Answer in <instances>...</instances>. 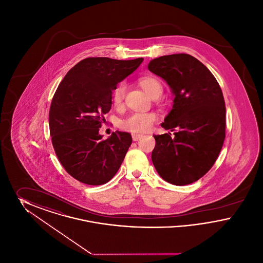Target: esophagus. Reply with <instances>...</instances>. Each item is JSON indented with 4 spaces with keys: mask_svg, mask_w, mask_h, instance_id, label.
Wrapping results in <instances>:
<instances>
[{
    "mask_svg": "<svg viewBox=\"0 0 263 263\" xmlns=\"http://www.w3.org/2000/svg\"><path fill=\"white\" fill-rule=\"evenodd\" d=\"M143 137V135L142 134H132V139H133V141H138L139 139H141V138Z\"/></svg>",
    "mask_w": 263,
    "mask_h": 263,
    "instance_id": "1",
    "label": "esophagus"
}]
</instances>
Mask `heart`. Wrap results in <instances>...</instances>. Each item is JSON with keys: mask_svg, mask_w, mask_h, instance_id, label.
I'll return each instance as SVG.
<instances>
[{"mask_svg": "<svg viewBox=\"0 0 263 263\" xmlns=\"http://www.w3.org/2000/svg\"><path fill=\"white\" fill-rule=\"evenodd\" d=\"M139 84L143 89L152 98H159L163 93V85L155 77L146 76L139 79ZM126 85L124 82L119 83L112 91V102L116 107H120L125 99ZM158 120L157 113L132 112L123 118L120 122V128L133 133H143L151 129L153 124Z\"/></svg>", "mask_w": 263, "mask_h": 263, "instance_id": "heart-1", "label": "heart"}]
</instances>
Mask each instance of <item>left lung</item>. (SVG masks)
I'll list each match as a JSON object with an SVG mask.
<instances>
[{"label": "left lung", "mask_w": 263, "mask_h": 263, "mask_svg": "<svg viewBox=\"0 0 263 263\" xmlns=\"http://www.w3.org/2000/svg\"><path fill=\"white\" fill-rule=\"evenodd\" d=\"M148 69L168 84L173 109L161 125L175 131L154 135L152 162L158 174L175 185H186L206 175L218 159L226 137L222 89L208 68L189 54L152 60Z\"/></svg>", "instance_id": "left-lung-1"}]
</instances>
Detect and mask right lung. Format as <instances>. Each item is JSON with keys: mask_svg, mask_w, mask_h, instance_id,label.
Here are the masks:
<instances>
[{"mask_svg": "<svg viewBox=\"0 0 263 263\" xmlns=\"http://www.w3.org/2000/svg\"><path fill=\"white\" fill-rule=\"evenodd\" d=\"M143 60L86 58L56 89L49 111L51 141L63 167L77 180L101 185L118 172L132 143L131 134L116 131L102 139L99 131L111 108L113 89Z\"/></svg>", "mask_w": 263, "mask_h": 263, "instance_id": "obj_1", "label": "right lung"}]
</instances>
